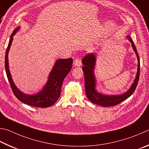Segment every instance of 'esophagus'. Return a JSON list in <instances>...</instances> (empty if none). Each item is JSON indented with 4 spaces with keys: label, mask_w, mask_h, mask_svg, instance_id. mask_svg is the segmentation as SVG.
<instances>
[{
    "label": "esophagus",
    "mask_w": 149,
    "mask_h": 149,
    "mask_svg": "<svg viewBox=\"0 0 149 149\" xmlns=\"http://www.w3.org/2000/svg\"><path fill=\"white\" fill-rule=\"evenodd\" d=\"M73 64H74V66H76V67H81L82 61H81V60H80V59L77 58L74 59V62H73Z\"/></svg>",
    "instance_id": "obj_1"
}]
</instances>
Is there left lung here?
I'll return each mask as SVG.
<instances>
[{
	"label": "left lung",
	"mask_w": 149,
	"mask_h": 149,
	"mask_svg": "<svg viewBox=\"0 0 149 149\" xmlns=\"http://www.w3.org/2000/svg\"><path fill=\"white\" fill-rule=\"evenodd\" d=\"M127 38H128L129 41L132 43V48L134 49V52L137 55L138 59V68L136 77L134 80L131 88L129 90L125 93L121 95H103L102 93H99L95 90L96 82L95 78L93 73V70L95 68L96 57L94 54L90 53L88 54L84 58L82 59V64L84 66L82 67V70L84 74V80H85V90L86 93L87 97L88 98L91 102L95 103L96 105L102 106V107H113L115 106L118 104L120 103L122 101L126 100V99L130 97L136 88L139 79V74H140V60L139 54L137 53L136 47L132 40L130 36H127Z\"/></svg>",
	"instance_id": "obj_1"
}]
</instances>
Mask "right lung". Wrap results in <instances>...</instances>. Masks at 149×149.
<instances>
[{
    "instance_id": "right-lung-1",
    "label": "right lung",
    "mask_w": 149,
    "mask_h": 149,
    "mask_svg": "<svg viewBox=\"0 0 149 149\" xmlns=\"http://www.w3.org/2000/svg\"><path fill=\"white\" fill-rule=\"evenodd\" d=\"M19 29V27H18L13 31L5 55V69H6L8 80L12 88L13 93L20 101L36 107H48L54 105L59 97L63 80L72 69V59H60L57 60L53 69L49 73L48 82L44 86L43 89L35 95L25 94L19 89H17L13 82L10 72L8 58L9 49L13 40V36L16 33Z\"/></svg>"
}]
</instances>
